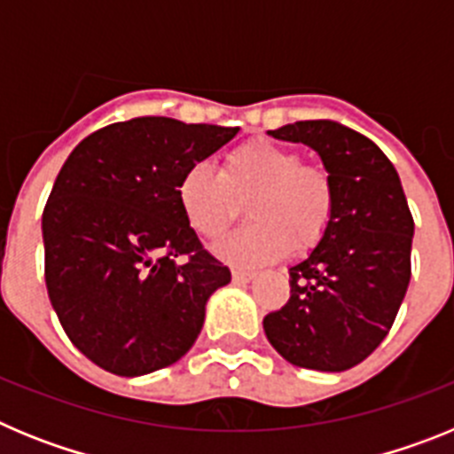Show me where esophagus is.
Returning a JSON list of instances; mask_svg holds the SVG:
<instances>
[{
    "label": "esophagus",
    "instance_id": "obj_1",
    "mask_svg": "<svg viewBox=\"0 0 454 454\" xmlns=\"http://www.w3.org/2000/svg\"><path fill=\"white\" fill-rule=\"evenodd\" d=\"M231 277H234V282H250V279H254L256 277V272L243 270V268H234V270H231Z\"/></svg>",
    "mask_w": 454,
    "mask_h": 454
}]
</instances>
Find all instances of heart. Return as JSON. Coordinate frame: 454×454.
I'll return each instance as SVG.
<instances>
[{"label": "heart", "instance_id": "obj_1", "mask_svg": "<svg viewBox=\"0 0 454 454\" xmlns=\"http://www.w3.org/2000/svg\"><path fill=\"white\" fill-rule=\"evenodd\" d=\"M247 199L254 220L215 247L227 262H272L291 246L309 252L327 234L336 211L330 170L266 138L246 140L227 152L220 172L208 163H192L177 184L182 214L208 240L230 230Z\"/></svg>", "mask_w": 454, "mask_h": 454}]
</instances>
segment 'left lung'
I'll return each mask as SVG.
<instances>
[{
	"label": "left lung",
	"mask_w": 454,
	"mask_h": 454,
	"mask_svg": "<svg viewBox=\"0 0 454 454\" xmlns=\"http://www.w3.org/2000/svg\"><path fill=\"white\" fill-rule=\"evenodd\" d=\"M314 147L336 186L330 230L288 270L291 298L263 318L286 362L340 372L384 340L411 279L414 218L403 184L380 147L332 120H300L268 131Z\"/></svg>",
	"instance_id": "8db88e82"
}]
</instances>
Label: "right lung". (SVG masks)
<instances>
[{
    "instance_id": "1",
    "label": "right lung",
    "mask_w": 454,
    "mask_h": 454,
    "mask_svg": "<svg viewBox=\"0 0 454 454\" xmlns=\"http://www.w3.org/2000/svg\"><path fill=\"white\" fill-rule=\"evenodd\" d=\"M236 131L140 115L92 131L63 163L43 211L45 284L67 339L104 371L136 377L182 359L208 295L231 282L177 184Z\"/></svg>"
}]
</instances>
